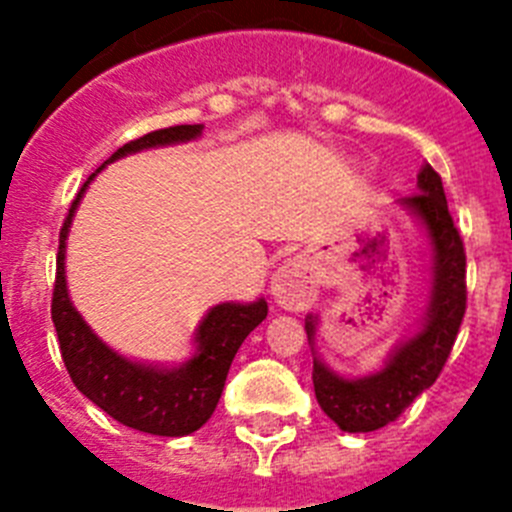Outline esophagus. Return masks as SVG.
Returning <instances> with one entry per match:
<instances>
[{"instance_id": "1", "label": "esophagus", "mask_w": 512, "mask_h": 512, "mask_svg": "<svg viewBox=\"0 0 512 512\" xmlns=\"http://www.w3.org/2000/svg\"><path fill=\"white\" fill-rule=\"evenodd\" d=\"M271 295L284 310H307L318 297V282H315V271H312L310 261L305 256L284 261L271 277Z\"/></svg>"}]
</instances>
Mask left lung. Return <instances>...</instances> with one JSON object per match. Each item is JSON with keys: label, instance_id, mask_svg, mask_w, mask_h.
<instances>
[{"label": "left lung", "instance_id": "left-lung-1", "mask_svg": "<svg viewBox=\"0 0 512 512\" xmlns=\"http://www.w3.org/2000/svg\"><path fill=\"white\" fill-rule=\"evenodd\" d=\"M418 220L428 238L431 289L418 328L390 351L382 369L366 377H343L333 372L315 351L318 318L307 315L305 330L312 346V384L320 408L346 433L379 431L400 418L410 402L431 387L449 359L467 310V256L459 230L454 228L441 176L423 164L418 189L397 200Z\"/></svg>", "mask_w": 512, "mask_h": 512}]
</instances>
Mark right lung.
Here are the masks:
<instances>
[{"mask_svg":"<svg viewBox=\"0 0 512 512\" xmlns=\"http://www.w3.org/2000/svg\"><path fill=\"white\" fill-rule=\"evenodd\" d=\"M202 130L205 125H174L125 143L84 182L58 235L51 318L71 382L81 395L117 423L151 436H189L210 420L217 400L223 395L225 377L238 348L269 312L266 300L259 297L253 302H220L210 307L194 330V354L182 364L164 366L133 361L107 346L71 302L66 287V241L81 197L104 166L148 148L189 143L200 138Z\"/></svg>","mask_w":512,"mask_h":512,"instance_id":"obj_1","label":"right lung"}]
</instances>
